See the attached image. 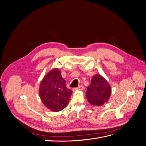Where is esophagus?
<instances>
[{
  "mask_svg": "<svg viewBox=\"0 0 146 146\" xmlns=\"http://www.w3.org/2000/svg\"><path fill=\"white\" fill-rule=\"evenodd\" d=\"M83 89H84V87L83 86H78V88H74L73 89V91H77V90H80V91H82V90H83Z\"/></svg>",
  "mask_w": 146,
  "mask_h": 146,
  "instance_id": "obj_1",
  "label": "esophagus"
}]
</instances>
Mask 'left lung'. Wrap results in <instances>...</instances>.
I'll use <instances>...</instances> for the list:
<instances>
[{"label":"left lung","instance_id":"1","mask_svg":"<svg viewBox=\"0 0 146 146\" xmlns=\"http://www.w3.org/2000/svg\"><path fill=\"white\" fill-rule=\"evenodd\" d=\"M111 93L108 82L100 74L92 77L91 85L88 86L86 99L92 105L102 106L107 103Z\"/></svg>","mask_w":146,"mask_h":146}]
</instances>
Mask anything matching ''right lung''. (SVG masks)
I'll return each instance as SVG.
<instances>
[{
    "label": "right lung",
    "instance_id": "1",
    "mask_svg": "<svg viewBox=\"0 0 146 146\" xmlns=\"http://www.w3.org/2000/svg\"><path fill=\"white\" fill-rule=\"evenodd\" d=\"M71 90L66 87L60 70L54 68L44 77L39 88V95L47 108L58 112L65 108L69 104Z\"/></svg>",
    "mask_w": 146,
    "mask_h": 146
}]
</instances>
